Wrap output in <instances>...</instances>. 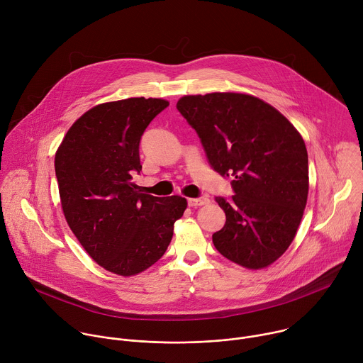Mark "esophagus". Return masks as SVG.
<instances>
[{"label": "esophagus", "mask_w": 363, "mask_h": 363, "mask_svg": "<svg viewBox=\"0 0 363 363\" xmlns=\"http://www.w3.org/2000/svg\"><path fill=\"white\" fill-rule=\"evenodd\" d=\"M205 203H208V198H206V196L189 198V199H188V205H189V206H194V208H196V206H201V205H205Z\"/></svg>", "instance_id": "esophagus-1"}]
</instances>
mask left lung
I'll use <instances>...</instances> for the list:
<instances>
[{
  "label": "left lung",
  "mask_w": 363,
  "mask_h": 363,
  "mask_svg": "<svg viewBox=\"0 0 363 363\" xmlns=\"http://www.w3.org/2000/svg\"><path fill=\"white\" fill-rule=\"evenodd\" d=\"M177 109L198 133L211 168L233 178L234 195L216 248L245 269H264L291 244L308 194L301 135L269 103L244 93L184 96Z\"/></svg>",
  "instance_id": "1"
}]
</instances>
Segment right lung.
<instances>
[{
  "label": "right lung",
  "instance_id": "right-lung-1",
  "mask_svg": "<svg viewBox=\"0 0 363 363\" xmlns=\"http://www.w3.org/2000/svg\"><path fill=\"white\" fill-rule=\"evenodd\" d=\"M169 101L130 97L101 103L66 133L55 158L66 221L93 260L111 273L135 276L165 254L186 199L143 194L140 138Z\"/></svg>",
  "mask_w": 363,
  "mask_h": 363
}]
</instances>
